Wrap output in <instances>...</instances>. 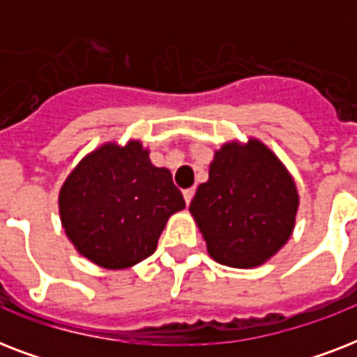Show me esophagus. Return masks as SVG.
<instances>
[{"mask_svg": "<svg viewBox=\"0 0 357 357\" xmlns=\"http://www.w3.org/2000/svg\"><path fill=\"white\" fill-rule=\"evenodd\" d=\"M192 196H195V189H185L183 190V198H185V204L189 206L190 200H192Z\"/></svg>", "mask_w": 357, "mask_h": 357, "instance_id": "esophagus-1", "label": "esophagus"}]
</instances>
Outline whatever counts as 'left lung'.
<instances>
[{
    "label": "left lung",
    "instance_id": "1",
    "mask_svg": "<svg viewBox=\"0 0 357 357\" xmlns=\"http://www.w3.org/2000/svg\"><path fill=\"white\" fill-rule=\"evenodd\" d=\"M300 196L293 176L257 139L231 140L215 151L209 179L189 211L207 252L220 265L254 268L293 235Z\"/></svg>",
    "mask_w": 357,
    "mask_h": 357
}]
</instances>
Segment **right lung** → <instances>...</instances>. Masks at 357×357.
<instances>
[{
	"label": "right lung",
	"mask_w": 357,
	"mask_h": 357,
	"mask_svg": "<svg viewBox=\"0 0 357 357\" xmlns=\"http://www.w3.org/2000/svg\"><path fill=\"white\" fill-rule=\"evenodd\" d=\"M185 209L168 168L140 140L105 142L81 159L59 192L66 237L94 265L120 271L150 257L174 213Z\"/></svg>",
	"instance_id": "obj_1"
}]
</instances>
